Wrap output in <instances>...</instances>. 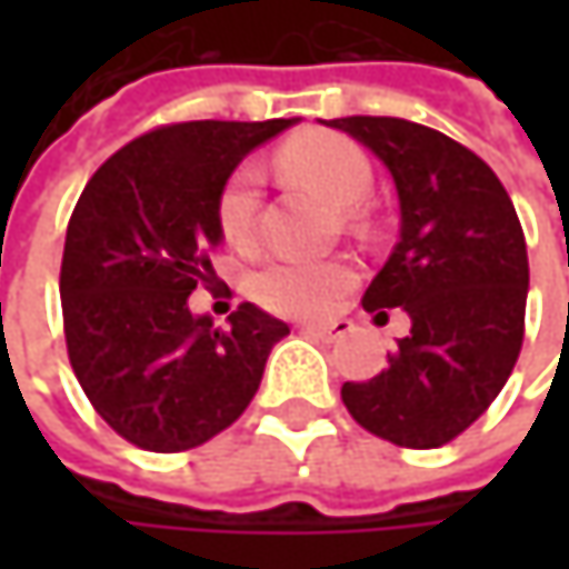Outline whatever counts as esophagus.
<instances>
[{
    "instance_id": "esophagus-1",
    "label": "esophagus",
    "mask_w": 569,
    "mask_h": 569,
    "mask_svg": "<svg viewBox=\"0 0 569 569\" xmlns=\"http://www.w3.org/2000/svg\"><path fill=\"white\" fill-rule=\"evenodd\" d=\"M302 332H309V336H316V339H322V342H332V339H342V336H349V332H352V322H346V319L306 322V326H302Z\"/></svg>"
}]
</instances>
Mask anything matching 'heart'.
I'll use <instances>...</instances> for the list:
<instances>
[{"mask_svg": "<svg viewBox=\"0 0 569 569\" xmlns=\"http://www.w3.org/2000/svg\"><path fill=\"white\" fill-rule=\"evenodd\" d=\"M277 168L296 183L312 187L332 207L342 210L349 227L362 223V200L372 190V164L366 151L326 131H309L286 141L277 154ZM260 210V173L243 164L227 177L217 197V223L230 247L243 250L257 237ZM352 286V267L346 260H273L250 277L253 299L277 316H319Z\"/></svg>", "mask_w": 569, "mask_h": 569, "instance_id": "heart-1", "label": "heart"}]
</instances>
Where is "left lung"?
Returning <instances> with one entry per match:
<instances>
[{"instance_id":"obj_1","label":"left lung","mask_w":569,"mask_h":569,"mask_svg":"<svg viewBox=\"0 0 569 569\" xmlns=\"http://www.w3.org/2000/svg\"><path fill=\"white\" fill-rule=\"evenodd\" d=\"M392 173L401 230L362 296L376 319L405 309L411 332L389 369L346 382L349 415L398 448H441L505 389L523 346L527 243L498 173L448 134L405 118H336Z\"/></svg>"}]
</instances>
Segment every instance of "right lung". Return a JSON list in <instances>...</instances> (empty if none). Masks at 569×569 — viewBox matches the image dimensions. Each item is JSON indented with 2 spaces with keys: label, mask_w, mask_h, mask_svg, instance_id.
<instances>
[{
  "label": "right lung",
  "mask_w": 569,
  "mask_h": 569,
  "mask_svg": "<svg viewBox=\"0 0 569 569\" xmlns=\"http://www.w3.org/2000/svg\"><path fill=\"white\" fill-rule=\"evenodd\" d=\"M289 124H161L114 151L71 210L58 277L68 362L94 411L144 451H190L230 428L289 332L253 302L223 329L187 306L217 280L220 187Z\"/></svg>",
  "instance_id": "obj_1"
}]
</instances>
